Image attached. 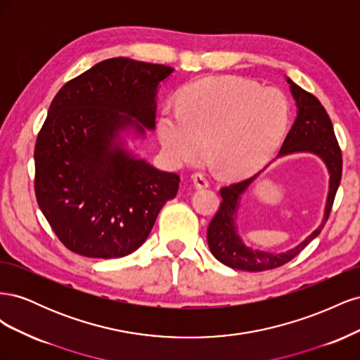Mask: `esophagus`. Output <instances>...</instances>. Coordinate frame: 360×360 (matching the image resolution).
Segmentation results:
<instances>
[{
    "label": "esophagus",
    "instance_id": "esophagus-1",
    "mask_svg": "<svg viewBox=\"0 0 360 360\" xmlns=\"http://www.w3.org/2000/svg\"><path fill=\"white\" fill-rule=\"evenodd\" d=\"M192 180H193V184L197 186L198 189H202V188H207L209 186V176H207L205 172H195L192 176Z\"/></svg>",
    "mask_w": 360,
    "mask_h": 360
}]
</instances>
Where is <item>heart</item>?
I'll return each mask as SVG.
<instances>
[{
    "mask_svg": "<svg viewBox=\"0 0 360 360\" xmlns=\"http://www.w3.org/2000/svg\"><path fill=\"white\" fill-rule=\"evenodd\" d=\"M291 120L287 94L240 76H213L184 86L177 112L159 118L167 153L180 163L210 159L228 174L261 168L284 139Z\"/></svg>",
    "mask_w": 360,
    "mask_h": 360,
    "instance_id": "heart-1",
    "label": "heart"
}]
</instances>
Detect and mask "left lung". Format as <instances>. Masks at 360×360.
Returning a JSON list of instances; mask_svg holds the SVG:
<instances>
[{
	"label": "left lung",
	"instance_id": "1",
	"mask_svg": "<svg viewBox=\"0 0 360 360\" xmlns=\"http://www.w3.org/2000/svg\"><path fill=\"white\" fill-rule=\"evenodd\" d=\"M288 82L291 85V93L294 99H296L299 114L291 130L287 134L284 143H282L279 156L296 153V151H311V153L319 155L326 162L330 172V191L328 204H326L324 222L302 245L291 250H287L284 254H270L252 250L246 248L236 234L233 216L237 209L238 198H240V195L246 191L249 184L255 180L258 174L246 180L236 181L228 184V186H224L219 191L222 197L219 209H217L216 214L209 224V228H207V243H209V248L216 259H219L222 264L237 270H271L284 266L294 257H297L309 245V242L321 233L326 221L329 219L335 195L341 183L342 155L328 112H326L324 106L314 94L300 89L299 85L291 82L290 79Z\"/></svg>",
	"mask_w": 360,
	"mask_h": 360
}]
</instances>
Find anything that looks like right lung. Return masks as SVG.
I'll list each match as a JSON object with an SVG mask.
<instances>
[{
	"label": "right lung",
	"instance_id": "obj_1",
	"mask_svg": "<svg viewBox=\"0 0 360 360\" xmlns=\"http://www.w3.org/2000/svg\"><path fill=\"white\" fill-rule=\"evenodd\" d=\"M174 69L110 58L64 84L34 148V191L58 240L89 258H118L143 245L180 176L112 148L120 129H153L158 85ZM127 113V116L120 115ZM130 116L141 123L136 124Z\"/></svg>",
	"mask_w": 360,
	"mask_h": 360
}]
</instances>
